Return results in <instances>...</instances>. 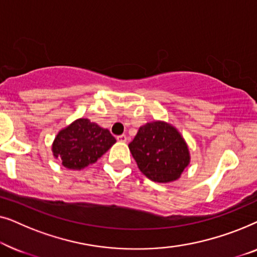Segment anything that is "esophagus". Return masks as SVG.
<instances>
[{
  "label": "esophagus",
  "instance_id": "1",
  "mask_svg": "<svg viewBox=\"0 0 257 257\" xmlns=\"http://www.w3.org/2000/svg\"><path fill=\"white\" fill-rule=\"evenodd\" d=\"M126 139H127V138H126V136H125V135H120V136H118V137H117V140H118V142H121V143H125V142H126Z\"/></svg>",
  "mask_w": 257,
  "mask_h": 257
}]
</instances>
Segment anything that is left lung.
Segmentation results:
<instances>
[{"mask_svg": "<svg viewBox=\"0 0 257 257\" xmlns=\"http://www.w3.org/2000/svg\"><path fill=\"white\" fill-rule=\"evenodd\" d=\"M128 147L139 170L152 181L177 180L188 166L189 153L185 140L166 122L142 126Z\"/></svg>", "mask_w": 257, "mask_h": 257, "instance_id": "left-lung-1", "label": "left lung"}]
</instances>
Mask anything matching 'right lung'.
<instances>
[{"label": "right lung", "instance_id": "obj_1", "mask_svg": "<svg viewBox=\"0 0 257 257\" xmlns=\"http://www.w3.org/2000/svg\"><path fill=\"white\" fill-rule=\"evenodd\" d=\"M115 143L108 130L101 128L89 119H78L56 137L52 152L70 170H82L96 163Z\"/></svg>", "mask_w": 257, "mask_h": 257}]
</instances>
